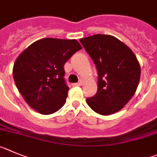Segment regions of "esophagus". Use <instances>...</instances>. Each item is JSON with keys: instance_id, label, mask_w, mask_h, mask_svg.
<instances>
[{"instance_id": "34e87169", "label": "esophagus", "mask_w": 157, "mask_h": 157, "mask_svg": "<svg viewBox=\"0 0 157 157\" xmlns=\"http://www.w3.org/2000/svg\"><path fill=\"white\" fill-rule=\"evenodd\" d=\"M73 86H80V85H82V81H81V80H80L78 83H75V84H73Z\"/></svg>"}]
</instances>
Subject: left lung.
Returning <instances> with one entry per match:
<instances>
[{
  "label": "left lung",
  "mask_w": 157,
  "mask_h": 157,
  "mask_svg": "<svg viewBox=\"0 0 157 157\" xmlns=\"http://www.w3.org/2000/svg\"><path fill=\"white\" fill-rule=\"evenodd\" d=\"M98 71V91L87 103L95 113L118 112L135 94L141 67L133 52L115 36L95 34L80 39Z\"/></svg>",
  "instance_id": "left-lung-1"
}]
</instances>
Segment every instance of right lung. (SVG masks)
Masks as SVG:
<instances>
[{"label":"right lung","instance_id":"right-lung-1","mask_svg":"<svg viewBox=\"0 0 157 157\" xmlns=\"http://www.w3.org/2000/svg\"><path fill=\"white\" fill-rule=\"evenodd\" d=\"M81 48L77 40L43 38L19 55L13 66V78L31 108L48 115L64 105L69 91L64 65Z\"/></svg>","mask_w":157,"mask_h":157}]
</instances>
